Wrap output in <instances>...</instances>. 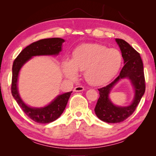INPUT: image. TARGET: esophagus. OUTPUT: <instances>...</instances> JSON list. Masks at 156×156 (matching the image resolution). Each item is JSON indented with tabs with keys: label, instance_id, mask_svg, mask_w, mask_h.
<instances>
[{
	"label": "esophagus",
	"instance_id": "1",
	"mask_svg": "<svg viewBox=\"0 0 156 156\" xmlns=\"http://www.w3.org/2000/svg\"><path fill=\"white\" fill-rule=\"evenodd\" d=\"M84 90V87L82 86H77L73 89V91L75 92H80V91H83Z\"/></svg>",
	"mask_w": 156,
	"mask_h": 156
}]
</instances>
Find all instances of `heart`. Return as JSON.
I'll list each match as a JSON object with an SVG mask.
<instances>
[{"instance_id":"1","label":"heart","mask_w":156,"mask_h":156,"mask_svg":"<svg viewBox=\"0 0 156 156\" xmlns=\"http://www.w3.org/2000/svg\"><path fill=\"white\" fill-rule=\"evenodd\" d=\"M122 64V55L115 49H108L102 44L90 43L78 47L73 59L63 63L65 77L74 80L78 70L84 71V77L92 85H100L114 77Z\"/></svg>"}]
</instances>
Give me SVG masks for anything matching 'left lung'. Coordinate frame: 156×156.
Returning <instances> with one entry per match:
<instances>
[{
  "mask_svg": "<svg viewBox=\"0 0 156 156\" xmlns=\"http://www.w3.org/2000/svg\"><path fill=\"white\" fill-rule=\"evenodd\" d=\"M115 42L120 47L125 65L120 75L112 83L98 89L100 97L94 109L97 117L108 123L121 122L129 117L136 110L145 91L143 63L140 54L122 39L115 38ZM124 79L130 81L134 96L130 105L118 106L112 103L109 94L115 84Z\"/></svg>",
  "mask_w": 156,
  "mask_h": 156,
  "instance_id": "left-lung-1",
  "label": "left lung"
}]
</instances>
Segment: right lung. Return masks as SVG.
<instances>
[{
	"label": "right lung",
	"instance_id": "add662e5",
	"mask_svg": "<svg viewBox=\"0 0 156 156\" xmlns=\"http://www.w3.org/2000/svg\"><path fill=\"white\" fill-rule=\"evenodd\" d=\"M65 41L60 38H46L26 47L15 59L12 66V94L18 105L28 117L38 123H49L58 119L65 109L72 91L58 95L48 105L41 107H33L23 101L18 91V83L21 68L34 56H58L62 51Z\"/></svg>",
	"mask_w": 156,
	"mask_h": 156
}]
</instances>
